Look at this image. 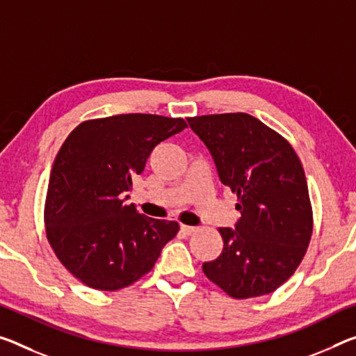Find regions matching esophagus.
I'll list each match as a JSON object with an SVG mask.
<instances>
[{"instance_id": "esophagus-1", "label": "esophagus", "mask_w": 356, "mask_h": 356, "mask_svg": "<svg viewBox=\"0 0 356 356\" xmlns=\"http://www.w3.org/2000/svg\"><path fill=\"white\" fill-rule=\"evenodd\" d=\"M180 231H182L185 236H190V234L195 233L196 228L195 227H188V225H182V227H180Z\"/></svg>"}]
</instances>
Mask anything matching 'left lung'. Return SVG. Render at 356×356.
<instances>
[{
  "label": "left lung",
  "instance_id": "obj_1",
  "mask_svg": "<svg viewBox=\"0 0 356 356\" xmlns=\"http://www.w3.org/2000/svg\"><path fill=\"white\" fill-rule=\"evenodd\" d=\"M223 185L238 196L236 228H218L223 250L202 264L228 296L269 295L306 255L314 228L302 165L282 134L245 112L190 117Z\"/></svg>",
  "mask_w": 356,
  "mask_h": 356
}]
</instances>
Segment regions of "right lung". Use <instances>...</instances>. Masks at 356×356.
<instances>
[{
    "instance_id": "right-lung-1",
    "label": "right lung",
    "mask_w": 356,
    "mask_h": 356,
    "mask_svg": "<svg viewBox=\"0 0 356 356\" xmlns=\"http://www.w3.org/2000/svg\"><path fill=\"white\" fill-rule=\"evenodd\" d=\"M185 128L184 118L122 114L82 122L66 138L50 172L44 225L56 258L83 285L129 286L177 234V222L138 213L125 196L152 150Z\"/></svg>"
}]
</instances>
